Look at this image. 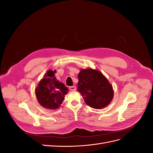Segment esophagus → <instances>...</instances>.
I'll use <instances>...</instances> for the list:
<instances>
[{
  "mask_svg": "<svg viewBox=\"0 0 153 153\" xmlns=\"http://www.w3.org/2000/svg\"><path fill=\"white\" fill-rule=\"evenodd\" d=\"M69 89H70V91H76V87L75 85H74V86H71V87H69Z\"/></svg>",
  "mask_w": 153,
  "mask_h": 153,
  "instance_id": "1",
  "label": "esophagus"
}]
</instances>
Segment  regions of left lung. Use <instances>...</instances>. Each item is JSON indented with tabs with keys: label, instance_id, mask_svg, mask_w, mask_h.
I'll list each match as a JSON object with an SVG mask.
<instances>
[{
	"label": "left lung",
	"instance_id": "8db88e82",
	"mask_svg": "<svg viewBox=\"0 0 153 153\" xmlns=\"http://www.w3.org/2000/svg\"><path fill=\"white\" fill-rule=\"evenodd\" d=\"M78 78L77 90L87 105L101 109L110 103L114 98L113 87L101 71L92 68L81 69Z\"/></svg>",
	"mask_w": 153,
	"mask_h": 153
}]
</instances>
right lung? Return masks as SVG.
<instances>
[{
	"label": "right lung",
	"mask_w": 153,
	"mask_h": 153,
	"mask_svg": "<svg viewBox=\"0 0 153 153\" xmlns=\"http://www.w3.org/2000/svg\"><path fill=\"white\" fill-rule=\"evenodd\" d=\"M56 71L48 70L35 89L39 103L43 107L55 110L61 106L68 89L55 76Z\"/></svg>",
	"instance_id": "obj_1"
}]
</instances>
